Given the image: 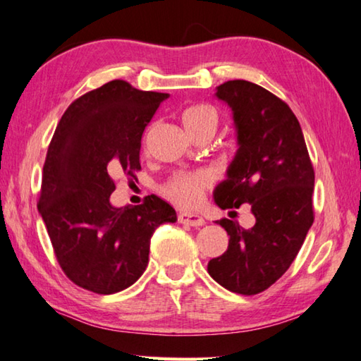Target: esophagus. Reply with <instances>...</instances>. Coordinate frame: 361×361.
<instances>
[{
	"mask_svg": "<svg viewBox=\"0 0 361 361\" xmlns=\"http://www.w3.org/2000/svg\"><path fill=\"white\" fill-rule=\"evenodd\" d=\"M178 220H179V223L190 224V226H204V224H206V221H204V219H202L201 215H196V214H187V212H182V214H179Z\"/></svg>",
	"mask_w": 361,
	"mask_h": 361,
	"instance_id": "1",
	"label": "esophagus"
}]
</instances>
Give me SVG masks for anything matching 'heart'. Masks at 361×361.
Instances as JSON below:
<instances>
[{
    "label": "heart",
    "mask_w": 361,
    "mask_h": 361,
    "mask_svg": "<svg viewBox=\"0 0 361 361\" xmlns=\"http://www.w3.org/2000/svg\"><path fill=\"white\" fill-rule=\"evenodd\" d=\"M216 122V111L209 105H192L182 111V124L190 137L202 130L215 132ZM209 185L210 178L206 173H178L166 182L163 193L180 207H193L201 201Z\"/></svg>",
    "instance_id": "heart-1"
}]
</instances>
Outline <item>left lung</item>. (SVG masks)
<instances>
[{
  "mask_svg": "<svg viewBox=\"0 0 361 361\" xmlns=\"http://www.w3.org/2000/svg\"><path fill=\"white\" fill-rule=\"evenodd\" d=\"M215 97L233 111L239 147L214 201L220 209L250 204L256 223L245 229L237 220L216 221L229 245L207 271L224 289L255 295L281 278L302 248L314 221V169L302 127L281 99L245 80L216 86Z\"/></svg>",
  "mask_w": 361,
  "mask_h": 361,
  "instance_id": "1",
  "label": "left lung"
}]
</instances>
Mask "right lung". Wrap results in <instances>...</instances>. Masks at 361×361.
Segmentation results:
<instances>
[{
	"instance_id": "1",
	"label": "right lung",
	"mask_w": 361,
	"mask_h": 361,
	"mask_svg": "<svg viewBox=\"0 0 361 361\" xmlns=\"http://www.w3.org/2000/svg\"><path fill=\"white\" fill-rule=\"evenodd\" d=\"M168 97L108 81L72 102L54 130L37 209L61 269L80 288L108 295L132 286L147 267L154 231L178 221L155 195L135 207L110 202L113 176L141 169L142 132Z\"/></svg>"
}]
</instances>
